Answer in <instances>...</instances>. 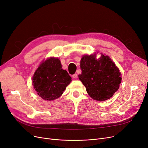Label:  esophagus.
Instances as JSON below:
<instances>
[{"instance_id":"1","label":"esophagus","mask_w":148,"mask_h":148,"mask_svg":"<svg viewBox=\"0 0 148 148\" xmlns=\"http://www.w3.org/2000/svg\"><path fill=\"white\" fill-rule=\"evenodd\" d=\"M72 77H73V79H77V74H73V75H72Z\"/></svg>"}]
</instances>
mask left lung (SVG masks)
Returning a JSON list of instances; mask_svg holds the SVG:
<instances>
[{
	"mask_svg": "<svg viewBox=\"0 0 148 148\" xmlns=\"http://www.w3.org/2000/svg\"><path fill=\"white\" fill-rule=\"evenodd\" d=\"M80 68L79 79L94 99L101 101L110 99L118 90L121 74L108 56L102 54L97 60L95 55H84L80 61Z\"/></svg>",
	"mask_w": 148,
	"mask_h": 148,
	"instance_id": "obj_1",
	"label": "left lung"
}]
</instances>
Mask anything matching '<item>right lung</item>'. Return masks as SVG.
<instances>
[{
	"instance_id": "add662e5",
	"label": "right lung",
	"mask_w": 148,
	"mask_h": 148,
	"mask_svg": "<svg viewBox=\"0 0 148 148\" xmlns=\"http://www.w3.org/2000/svg\"><path fill=\"white\" fill-rule=\"evenodd\" d=\"M32 80L38 95L43 99L51 101L62 95L71 82V77L62 68L59 59L51 58L39 66Z\"/></svg>"
}]
</instances>
